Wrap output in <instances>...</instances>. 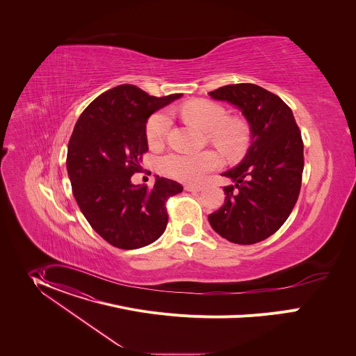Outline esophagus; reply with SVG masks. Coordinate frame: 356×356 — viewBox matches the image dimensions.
Wrapping results in <instances>:
<instances>
[{
	"mask_svg": "<svg viewBox=\"0 0 356 356\" xmlns=\"http://www.w3.org/2000/svg\"><path fill=\"white\" fill-rule=\"evenodd\" d=\"M185 191H188V192H202L203 191V188H200V186H196V185H186L185 186Z\"/></svg>",
	"mask_w": 356,
	"mask_h": 356,
	"instance_id": "1",
	"label": "esophagus"
}]
</instances>
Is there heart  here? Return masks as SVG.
<instances>
[{
	"mask_svg": "<svg viewBox=\"0 0 356 356\" xmlns=\"http://www.w3.org/2000/svg\"><path fill=\"white\" fill-rule=\"evenodd\" d=\"M182 116L204 130H208V140L229 157L245 151L250 141V129L238 118H227L226 109L209 100H195L181 106ZM171 113L167 109L154 112L145 126V137L149 147H160L171 129ZM160 170L178 181L197 184L219 165V156L213 151L199 153H168L159 161Z\"/></svg>",
	"mask_w": 356,
	"mask_h": 356,
	"instance_id": "b5f03b06",
	"label": "heart"
}]
</instances>
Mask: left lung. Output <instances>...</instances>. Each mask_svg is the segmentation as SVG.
<instances>
[{"mask_svg":"<svg viewBox=\"0 0 356 356\" xmlns=\"http://www.w3.org/2000/svg\"><path fill=\"white\" fill-rule=\"evenodd\" d=\"M241 109L252 141L244 160L223 172L225 204L208 215L212 229L240 245L274 234L298 202L305 168L303 140L292 109L277 95L254 85H226L208 93Z\"/></svg>","mask_w":356,"mask_h":356,"instance_id":"8db88e82","label":"left lung"}]
</instances>
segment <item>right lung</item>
<instances>
[{"label":"right lung","mask_w":356,"mask_h":356,"mask_svg":"<svg viewBox=\"0 0 356 356\" xmlns=\"http://www.w3.org/2000/svg\"><path fill=\"white\" fill-rule=\"evenodd\" d=\"M179 97H154L134 85H119L90 102L74 127L67 152L74 197L95 232L116 248L156 241L168 222L167 200L184 191L163 177L152 189L131 184L148 152V118Z\"/></svg>","instance_id":"1"}]
</instances>
